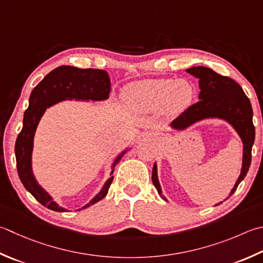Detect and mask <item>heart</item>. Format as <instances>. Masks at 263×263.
Here are the masks:
<instances>
[{
  "instance_id": "obj_1",
  "label": "heart",
  "mask_w": 263,
  "mask_h": 263,
  "mask_svg": "<svg viewBox=\"0 0 263 263\" xmlns=\"http://www.w3.org/2000/svg\"><path fill=\"white\" fill-rule=\"evenodd\" d=\"M194 85L187 80H142L127 84L123 98L137 111H155L165 108L172 114L186 109L193 101Z\"/></svg>"
}]
</instances>
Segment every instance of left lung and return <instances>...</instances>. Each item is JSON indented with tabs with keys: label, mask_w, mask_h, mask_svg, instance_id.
Here are the masks:
<instances>
[{
	"label": "left lung",
	"mask_w": 263,
	"mask_h": 263,
	"mask_svg": "<svg viewBox=\"0 0 263 263\" xmlns=\"http://www.w3.org/2000/svg\"><path fill=\"white\" fill-rule=\"evenodd\" d=\"M187 73L198 79L199 101L184 110L177 120H174L170 127L174 131H184L198 122L206 120H221L234 128L243 143V159H241L240 174L235 186L230 190L228 197L233 195L238 184L248 174L252 159V147L255 139V128L253 125V110L250 99L244 93L238 83L227 76L219 75L213 69L204 66L190 67ZM152 180L157 193L164 200L161 183L158 180L157 163H154ZM227 197V198H228ZM226 198V199H227ZM219 202L215 205H220Z\"/></svg>",
	"instance_id": "obj_1"
}]
</instances>
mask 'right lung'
I'll list each match as a JSON object with an SVG mask.
<instances>
[{"mask_svg":"<svg viewBox=\"0 0 263 263\" xmlns=\"http://www.w3.org/2000/svg\"><path fill=\"white\" fill-rule=\"evenodd\" d=\"M110 79L106 70L102 69H81L73 66H60L58 68L46 75L44 79L36 85L29 97V105L26 109L23 120V128L15 140L14 153L17 161V170L20 181L24 187L33 195L36 200L57 212H67V209L60 206L53 197L41 186L36 180L33 172V149L36 128L39 126L41 118L46 109L61 101H104L109 98ZM131 151L128 146L123 149L114 158L111 163L109 179L106 180L104 186L89 203L85 204L77 211L90 208L91 205L104 198L112 182L111 174L114 172L117 162Z\"/></svg>","mask_w":263,"mask_h":263,"instance_id":"1","label":"right lung"}]
</instances>
